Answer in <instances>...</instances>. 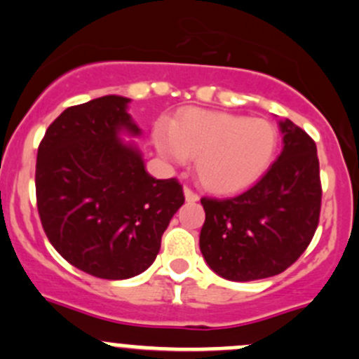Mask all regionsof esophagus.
Wrapping results in <instances>:
<instances>
[{
    "label": "esophagus",
    "mask_w": 359,
    "mask_h": 359,
    "mask_svg": "<svg viewBox=\"0 0 359 359\" xmlns=\"http://www.w3.org/2000/svg\"><path fill=\"white\" fill-rule=\"evenodd\" d=\"M183 191H184V198H187V202H197L198 201V195L195 194V191L191 190V188L184 187Z\"/></svg>",
    "instance_id": "1"
}]
</instances>
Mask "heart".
<instances>
[{
  "mask_svg": "<svg viewBox=\"0 0 359 359\" xmlns=\"http://www.w3.org/2000/svg\"><path fill=\"white\" fill-rule=\"evenodd\" d=\"M158 154L171 164L195 157V169L209 190L230 194L250 187L264 175L275 155V126L226 112L190 109L172 126L154 133Z\"/></svg>",
  "mask_w": 359,
  "mask_h": 359,
  "instance_id": "heart-1",
  "label": "heart"
}]
</instances>
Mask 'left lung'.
Here are the masks:
<instances>
[{
  "label": "left lung",
  "instance_id": "1",
  "mask_svg": "<svg viewBox=\"0 0 359 359\" xmlns=\"http://www.w3.org/2000/svg\"><path fill=\"white\" fill-rule=\"evenodd\" d=\"M282 154L266 175L231 198H202L201 252L209 268L231 282L285 271L315 235L321 205L320 162L308 133L278 123Z\"/></svg>",
  "mask_w": 359,
  "mask_h": 359
}]
</instances>
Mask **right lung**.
<instances>
[{"label": "right lung", "mask_w": 359, "mask_h": 359, "mask_svg": "<svg viewBox=\"0 0 359 359\" xmlns=\"http://www.w3.org/2000/svg\"><path fill=\"white\" fill-rule=\"evenodd\" d=\"M117 95L65 109L44 133L36 198L51 245L81 271L126 280L150 268L183 205L178 180H155L135 142L142 129Z\"/></svg>", "instance_id": "obj_1"}]
</instances>
